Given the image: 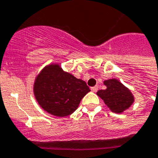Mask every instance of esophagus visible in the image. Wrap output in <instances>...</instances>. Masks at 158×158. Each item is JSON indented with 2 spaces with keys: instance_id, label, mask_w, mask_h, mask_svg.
<instances>
[{
  "instance_id": "1",
  "label": "esophagus",
  "mask_w": 158,
  "mask_h": 158,
  "mask_svg": "<svg viewBox=\"0 0 158 158\" xmlns=\"http://www.w3.org/2000/svg\"><path fill=\"white\" fill-rule=\"evenodd\" d=\"M98 86H94V87H93V88H91V90L93 92H94V93L98 91Z\"/></svg>"
}]
</instances>
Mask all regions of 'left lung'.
I'll list each match as a JSON object with an SVG mask.
<instances>
[{"instance_id":"obj_1","label":"left lung","mask_w":158,"mask_h":158,"mask_svg":"<svg viewBox=\"0 0 158 158\" xmlns=\"http://www.w3.org/2000/svg\"><path fill=\"white\" fill-rule=\"evenodd\" d=\"M105 90H99L97 94L105 104L115 113H121L128 109L134 102V97L127 88L117 79H108L104 82Z\"/></svg>"}]
</instances>
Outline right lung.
Masks as SVG:
<instances>
[{"label": "right lung", "instance_id": "right-lung-1", "mask_svg": "<svg viewBox=\"0 0 158 158\" xmlns=\"http://www.w3.org/2000/svg\"><path fill=\"white\" fill-rule=\"evenodd\" d=\"M89 92L90 89L85 82L64 72L56 64L43 69L34 84V94L39 105L60 117L74 112Z\"/></svg>", "mask_w": 158, "mask_h": 158}]
</instances>
